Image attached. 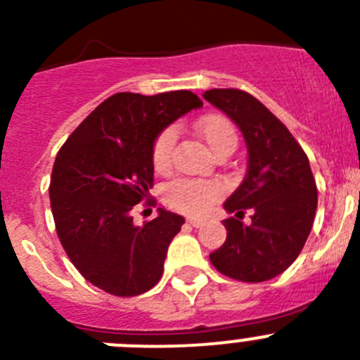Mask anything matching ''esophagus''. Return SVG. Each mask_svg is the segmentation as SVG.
I'll use <instances>...</instances> for the list:
<instances>
[{"mask_svg": "<svg viewBox=\"0 0 360 360\" xmlns=\"http://www.w3.org/2000/svg\"><path fill=\"white\" fill-rule=\"evenodd\" d=\"M187 221H189V225H193V227H202V225L205 224L202 218H189Z\"/></svg>", "mask_w": 360, "mask_h": 360, "instance_id": "obj_1", "label": "esophagus"}]
</instances>
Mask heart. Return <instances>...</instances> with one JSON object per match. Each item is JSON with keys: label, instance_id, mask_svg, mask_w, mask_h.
Listing matches in <instances>:
<instances>
[{"label": "heart", "instance_id": "b5f03b06", "mask_svg": "<svg viewBox=\"0 0 360 360\" xmlns=\"http://www.w3.org/2000/svg\"><path fill=\"white\" fill-rule=\"evenodd\" d=\"M196 133L212 155L219 149H234L238 144L236 129L224 115H207L200 119L196 122ZM174 142H176V131L173 128H165L155 139L151 157L153 165L158 171H165L169 167ZM219 195H221V187L212 180H176L165 189V200L171 207L189 214L203 212Z\"/></svg>", "mask_w": 360, "mask_h": 360}]
</instances>
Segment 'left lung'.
Listing matches in <instances>:
<instances>
[{
	"mask_svg": "<svg viewBox=\"0 0 360 360\" xmlns=\"http://www.w3.org/2000/svg\"><path fill=\"white\" fill-rule=\"evenodd\" d=\"M203 98L240 128L247 144V174L224 203L236 218L224 219L227 240L209 254L221 274L238 281L276 278L303 250L317 211L310 162L285 124L241 90H209ZM245 208L251 224L239 219Z\"/></svg>",
	"mask_w": 360,
	"mask_h": 360,
	"instance_id": "8db88e82",
	"label": "left lung"
}]
</instances>
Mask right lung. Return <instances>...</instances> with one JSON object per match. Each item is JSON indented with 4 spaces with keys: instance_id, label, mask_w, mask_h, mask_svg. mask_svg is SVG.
<instances>
[{
    "instance_id": "1",
    "label": "right lung",
    "mask_w": 360,
    "mask_h": 360,
    "mask_svg": "<svg viewBox=\"0 0 360 360\" xmlns=\"http://www.w3.org/2000/svg\"><path fill=\"white\" fill-rule=\"evenodd\" d=\"M193 91L111 95L68 136L52 169L50 203L57 236L86 281L131 297L160 281L186 218L158 209L142 227L131 209L153 186V144L169 124L202 108Z\"/></svg>"
}]
</instances>
